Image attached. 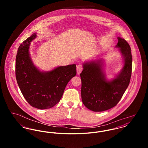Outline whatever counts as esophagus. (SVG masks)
Wrapping results in <instances>:
<instances>
[{
    "label": "esophagus",
    "mask_w": 148,
    "mask_h": 148,
    "mask_svg": "<svg viewBox=\"0 0 148 148\" xmlns=\"http://www.w3.org/2000/svg\"><path fill=\"white\" fill-rule=\"evenodd\" d=\"M83 69V66L82 64H79L77 65V73L78 74H80L82 72V71Z\"/></svg>",
    "instance_id": "esophagus-1"
}]
</instances>
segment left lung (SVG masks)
I'll return each mask as SVG.
<instances>
[{"mask_svg": "<svg viewBox=\"0 0 148 148\" xmlns=\"http://www.w3.org/2000/svg\"><path fill=\"white\" fill-rule=\"evenodd\" d=\"M116 47L124 58V65L119 74L110 82L106 80L100 60L86 63L80 73L82 101L88 109L103 112L116 106L129 84L132 71V56L128 42L120 37Z\"/></svg>", "mask_w": 148, "mask_h": 148, "instance_id": "1", "label": "left lung"}]
</instances>
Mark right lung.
<instances>
[{
  "label": "right lung",
  "mask_w": 148,
  "mask_h": 148,
  "mask_svg": "<svg viewBox=\"0 0 148 148\" xmlns=\"http://www.w3.org/2000/svg\"><path fill=\"white\" fill-rule=\"evenodd\" d=\"M34 33L19 46L15 61V76L24 98L39 109H49L59 102L65 88L77 74L76 65L60 66L53 71H39L30 60L29 47L36 38Z\"/></svg>",
  "instance_id": "obj_1"
}]
</instances>
